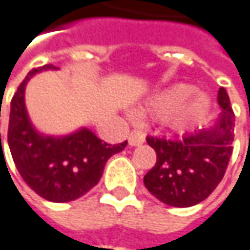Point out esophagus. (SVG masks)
<instances>
[{"label":"esophagus","instance_id":"esophagus-1","mask_svg":"<svg viewBox=\"0 0 250 250\" xmlns=\"http://www.w3.org/2000/svg\"><path fill=\"white\" fill-rule=\"evenodd\" d=\"M144 140H146V137H144V134H143L140 130H133V131L128 134V144H130V146H140V144L144 143Z\"/></svg>","mask_w":250,"mask_h":250}]
</instances>
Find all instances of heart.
I'll use <instances>...</instances> for the list:
<instances>
[{
  "label": "heart",
  "mask_w": 250,
  "mask_h": 250,
  "mask_svg": "<svg viewBox=\"0 0 250 250\" xmlns=\"http://www.w3.org/2000/svg\"><path fill=\"white\" fill-rule=\"evenodd\" d=\"M196 93V88L188 83H176L154 96L146 106V113L158 120H168L176 130H188L204 119L208 110V101L197 96L186 102Z\"/></svg>",
  "instance_id": "1"
}]
</instances>
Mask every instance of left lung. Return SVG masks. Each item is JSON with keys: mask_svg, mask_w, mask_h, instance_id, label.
Listing matches in <instances>:
<instances>
[{"mask_svg": "<svg viewBox=\"0 0 250 250\" xmlns=\"http://www.w3.org/2000/svg\"><path fill=\"white\" fill-rule=\"evenodd\" d=\"M223 112L210 128L182 138L146 137L157 162L144 176L148 191L173 207H190L206 200L223 180L232 155L235 114L224 88L218 91Z\"/></svg>", "mask_w": 250, "mask_h": 250, "instance_id": "1", "label": "left lung"}]
</instances>
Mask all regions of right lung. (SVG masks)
<instances>
[{
	"label": "right lung",
	"instance_id": "obj_1",
	"mask_svg": "<svg viewBox=\"0 0 250 250\" xmlns=\"http://www.w3.org/2000/svg\"><path fill=\"white\" fill-rule=\"evenodd\" d=\"M51 64L33 68L11 101L8 146L18 172L40 197L54 203L80 199L101 180L107 159L123 151L127 141L107 144L88 128L65 137L39 134L29 120L25 86L30 77ZM1 143V133H0Z\"/></svg>",
	"mask_w": 250,
	"mask_h": 250
}]
</instances>
